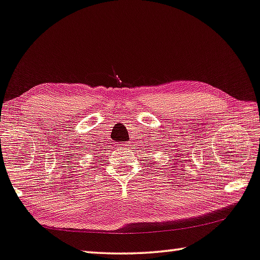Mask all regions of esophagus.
I'll return each mask as SVG.
<instances>
[{
	"instance_id": "34e87169",
	"label": "esophagus",
	"mask_w": 260,
	"mask_h": 260,
	"mask_svg": "<svg viewBox=\"0 0 260 260\" xmlns=\"http://www.w3.org/2000/svg\"><path fill=\"white\" fill-rule=\"evenodd\" d=\"M120 146H121V149L122 148L126 149V148H128V146H131V145H129V142H125V143H121V145H120Z\"/></svg>"
}]
</instances>
